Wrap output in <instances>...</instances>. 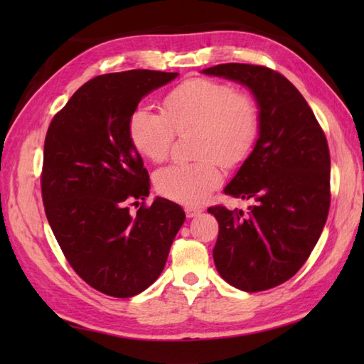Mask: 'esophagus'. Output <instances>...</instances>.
Masks as SVG:
<instances>
[{
	"instance_id": "esophagus-1",
	"label": "esophagus",
	"mask_w": 364,
	"mask_h": 364,
	"mask_svg": "<svg viewBox=\"0 0 364 364\" xmlns=\"http://www.w3.org/2000/svg\"><path fill=\"white\" fill-rule=\"evenodd\" d=\"M184 213H186V215L191 219V218H196V215L202 213V210H200V208H196V206H186V208H184Z\"/></svg>"
}]
</instances>
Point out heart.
Returning a JSON list of instances; mask_svg holds the SVG:
<instances>
[{
	"instance_id": "b5f03b06",
	"label": "heart",
	"mask_w": 364,
	"mask_h": 364,
	"mask_svg": "<svg viewBox=\"0 0 364 364\" xmlns=\"http://www.w3.org/2000/svg\"><path fill=\"white\" fill-rule=\"evenodd\" d=\"M197 129V156L192 164L162 168L154 184L162 197L197 205L219 188L222 163L235 167L249 156L259 131V109L253 97L231 84L196 78L178 84L162 100V114L137 107L128 120L136 151L151 162H164L175 133Z\"/></svg>"
}]
</instances>
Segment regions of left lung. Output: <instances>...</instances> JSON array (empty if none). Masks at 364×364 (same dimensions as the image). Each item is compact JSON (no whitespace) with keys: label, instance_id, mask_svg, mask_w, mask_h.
I'll use <instances>...</instances> for the list:
<instances>
[{"label":"left lung","instance_id":"obj_1","mask_svg":"<svg viewBox=\"0 0 364 364\" xmlns=\"http://www.w3.org/2000/svg\"><path fill=\"white\" fill-rule=\"evenodd\" d=\"M249 87L259 106V137L225 194L252 198L249 213L208 208L219 222L214 264L237 289L266 291L305 264L330 210L327 137L296 86L272 68L219 64L203 70Z\"/></svg>","mask_w":364,"mask_h":364}]
</instances>
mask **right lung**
I'll return each mask as SVG.
<instances>
[{
    "mask_svg": "<svg viewBox=\"0 0 364 364\" xmlns=\"http://www.w3.org/2000/svg\"><path fill=\"white\" fill-rule=\"evenodd\" d=\"M176 75L139 68L95 76L46 131V219L68 264L106 296L133 297L156 282L186 219L170 200L145 205L150 178L128 136L139 102ZM133 204L136 215L129 211Z\"/></svg>",
    "mask_w": 364,
    "mask_h": 364,
    "instance_id": "right-lung-1",
    "label": "right lung"
}]
</instances>
